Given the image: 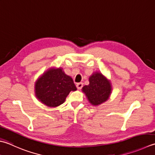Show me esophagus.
<instances>
[{
    "instance_id": "esophagus-1",
    "label": "esophagus",
    "mask_w": 155,
    "mask_h": 155,
    "mask_svg": "<svg viewBox=\"0 0 155 155\" xmlns=\"http://www.w3.org/2000/svg\"><path fill=\"white\" fill-rule=\"evenodd\" d=\"M83 87V83H77V87L78 89H81L82 87Z\"/></svg>"
}]
</instances>
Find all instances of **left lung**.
Instances as JSON below:
<instances>
[{
	"instance_id": "1",
	"label": "left lung",
	"mask_w": 155,
	"mask_h": 155,
	"mask_svg": "<svg viewBox=\"0 0 155 155\" xmlns=\"http://www.w3.org/2000/svg\"><path fill=\"white\" fill-rule=\"evenodd\" d=\"M91 104L97 106L107 101L111 93L110 81L101 72H95L89 77V84L82 89Z\"/></svg>"
}]
</instances>
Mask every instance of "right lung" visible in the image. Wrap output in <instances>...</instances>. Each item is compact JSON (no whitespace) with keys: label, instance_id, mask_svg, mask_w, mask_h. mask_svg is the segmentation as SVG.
Returning <instances> with one entry per match:
<instances>
[{"label":"right lung","instance_id":"right-lung-1","mask_svg":"<svg viewBox=\"0 0 155 155\" xmlns=\"http://www.w3.org/2000/svg\"><path fill=\"white\" fill-rule=\"evenodd\" d=\"M77 90L72 78L62 68H50L39 77L35 84V94L39 101L48 107L62 104L70 92Z\"/></svg>","mask_w":155,"mask_h":155}]
</instances>
